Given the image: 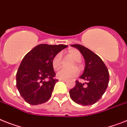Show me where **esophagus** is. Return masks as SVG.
<instances>
[{
    "label": "esophagus",
    "instance_id": "1",
    "mask_svg": "<svg viewBox=\"0 0 127 127\" xmlns=\"http://www.w3.org/2000/svg\"><path fill=\"white\" fill-rule=\"evenodd\" d=\"M59 81H63V82H64V83H66V82L68 81H67V80H66V79H59Z\"/></svg>",
    "mask_w": 127,
    "mask_h": 127
}]
</instances>
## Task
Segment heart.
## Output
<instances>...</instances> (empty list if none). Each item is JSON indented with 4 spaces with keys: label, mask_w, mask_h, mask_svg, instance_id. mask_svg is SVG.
Masks as SVG:
<instances>
[{
    "label": "heart",
    "mask_w": 127,
    "mask_h": 127,
    "mask_svg": "<svg viewBox=\"0 0 127 127\" xmlns=\"http://www.w3.org/2000/svg\"><path fill=\"white\" fill-rule=\"evenodd\" d=\"M67 54L75 61V63L73 64L72 67L76 66L77 67L80 68L81 65H80L79 61L81 60L82 56L79 51L77 50V49L72 48L68 50ZM61 59L62 55L60 53L57 54L53 57L52 60V65L54 70H57L60 68L61 64ZM78 69L77 68H72L71 69L62 68L57 72L56 76L59 79H69L77 76L78 75Z\"/></svg>",
    "instance_id": "1"
}]
</instances>
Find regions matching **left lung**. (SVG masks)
<instances>
[{
  "label": "left lung",
  "mask_w": 127,
  "mask_h": 127,
  "mask_svg": "<svg viewBox=\"0 0 127 127\" xmlns=\"http://www.w3.org/2000/svg\"><path fill=\"white\" fill-rule=\"evenodd\" d=\"M79 50L85 61L84 72L80 78L85 84L75 81V86L70 90V96L77 104L88 106L97 102L106 91L109 82L108 69L102 59L89 49L80 44H72Z\"/></svg>",
  "instance_id": "1"
}]
</instances>
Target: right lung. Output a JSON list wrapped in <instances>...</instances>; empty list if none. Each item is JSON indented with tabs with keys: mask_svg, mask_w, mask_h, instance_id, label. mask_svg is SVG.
<instances>
[{
	"mask_svg": "<svg viewBox=\"0 0 127 127\" xmlns=\"http://www.w3.org/2000/svg\"><path fill=\"white\" fill-rule=\"evenodd\" d=\"M66 45L41 44L24 56L16 75L17 88L22 97L30 105H37L50 99L57 79L52 60Z\"/></svg>",
	"mask_w": 127,
	"mask_h": 127,
	"instance_id": "1",
	"label": "right lung"
}]
</instances>
